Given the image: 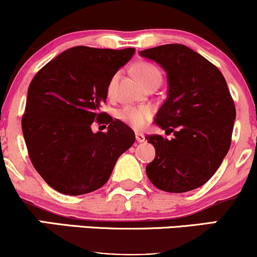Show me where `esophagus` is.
<instances>
[{"label": "esophagus", "instance_id": "esophagus-1", "mask_svg": "<svg viewBox=\"0 0 257 257\" xmlns=\"http://www.w3.org/2000/svg\"><path fill=\"white\" fill-rule=\"evenodd\" d=\"M135 138H137L138 143H144V141H145V135H144L143 133H137V134H135Z\"/></svg>", "mask_w": 257, "mask_h": 257}]
</instances>
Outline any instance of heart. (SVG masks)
<instances>
[{
    "mask_svg": "<svg viewBox=\"0 0 257 257\" xmlns=\"http://www.w3.org/2000/svg\"><path fill=\"white\" fill-rule=\"evenodd\" d=\"M134 72L146 87L156 81H162V73L158 67L153 64L145 63V61H141L135 65ZM119 73H116L108 82L107 94L110 96L113 95L116 91ZM117 116L133 128L143 129L152 118V108L150 106H125V107L120 108Z\"/></svg>",
    "mask_w": 257,
    "mask_h": 257,
    "instance_id": "obj_1",
    "label": "heart"
}]
</instances>
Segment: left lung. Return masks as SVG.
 Listing matches in <instances>:
<instances>
[{"instance_id": "1", "label": "left lung", "mask_w": 257, "mask_h": 257, "mask_svg": "<svg viewBox=\"0 0 257 257\" xmlns=\"http://www.w3.org/2000/svg\"><path fill=\"white\" fill-rule=\"evenodd\" d=\"M167 72V99L155 123L168 139L147 135L156 157L146 166L150 181L162 191L182 193L204 185L231 146L235 107L226 79L215 65L184 44L139 52Z\"/></svg>"}]
</instances>
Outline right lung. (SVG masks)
<instances>
[{"instance_id":"obj_1","label":"right lung","mask_w":257,"mask_h":257,"mask_svg":"<svg viewBox=\"0 0 257 257\" xmlns=\"http://www.w3.org/2000/svg\"><path fill=\"white\" fill-rule=\"evenodd\" d=\"M134 53V48L72 47L32 78L23 134L35 169L58 192L79 196L98 190L134 144L128 125L100 111L108 82ZM94 120L107 122L108 132L93 133Z\"/></svg>"}]
</instances>
